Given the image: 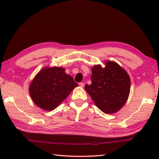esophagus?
Instances as JSON below:
<instances>
[{"label": "esophagus", "mask_w": 159, "mask_h": 159, "mask_svg": "<svg viewBox=\"0 0 159 159\" xmlns=\"http://www.w3.org/2000/svg\"><path fill=\"white\" fill-rule=\"evenodd\" d=\"M79 85H80V87H84V86H85V84H84L83 83H79Z\"/></svg>", "instance_id": "1"}]
</instances>
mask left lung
<instances>
[{
	"instance_id": "obj_1",
	"label": "left lung",
	"mask_w": 159,
	"mask_h": 159,
	"mask_svg": "<svg viewBox=\"0 0 159 159\" xmlns=\"http://www.w3.org/2000/svg\"><path fill=\"white\" fill-rule=\"evenodd\" d=\"M92 71V84H86V92L102 112L116 113L124 105L129 96V75L119 64L111 61H105L104 67L100 65L93 66Z\"/></svg>"
}]
</instances>
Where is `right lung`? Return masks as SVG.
Here are the masks:
<instances>
[{
  "label": "right lung",
  "mask_w": 159,
  "mask_h": 159,
  "mask_svg": "<svg viewBox=\"0 0 159 159\" xmlns=\"http://www.w3.org/2000/svg\"><path fill=\"white\" fill-rule=\"evenodd\" d=\"M62 67H45L29 85V93L37 106L50 111L58 107L78 86Z\"/></svg>",
  "instance_id": "1"
}]
</instances>
